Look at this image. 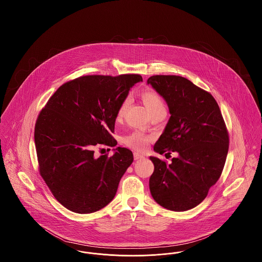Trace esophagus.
Here are the masks:
<instances>
[{
	"label": "esophagus",
	"mask_w": 262,
	"mask_h": 262,
	"mask_svg": "<svg viewBox=\"0 0 262 262\" xmlns=\"http://www.w3.org/2000/svg\"><path fill=\"white\" fill-rule=\"evenodd\" d=\"M144 156L142 155V154H140V153H137V152H135L134 153V158H135V160H138V159H141V158H143Z\"/></svg>",
	"instance_id": "1"
}]
</instances>
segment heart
<instances>
[{
	"label": "heart",
	"instance_id": "1",
	"mask_svg": "<svg viewBox=\"0 0 262 262\" xmlns=\"http://www.w3.org/2000/svg\"><path fill=\"white\" fill-rule=\"evenodd\" d=\"M140 96H141V100H142L143 104L145 105V107L147 108L148 112L150 113V115L153 113L161 111V110H165V104L163 102L162 98L154 90H144ZM128 104H129V98L126 97L122 102V104L118 110V114H117L118 119H121L124 116V113L125 112ZM125 143L129 147L137 150H143L149 142V137L140 132H134L125 137Z\"/></svg>",
	"mask_w": 262,
	"mask_h": 262
}]
</instances>
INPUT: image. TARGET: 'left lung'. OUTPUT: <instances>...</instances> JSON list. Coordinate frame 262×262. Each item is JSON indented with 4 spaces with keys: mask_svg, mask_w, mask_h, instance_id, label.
I'll use <instances>...</instances> for the list:
<instances>
[{
    "mask_svg": "<svg viewBox=\"0 0 262 262\" xmlns=\"http://www.w3.org/2000/svg\"><path fill=\"white\" fill-rule=\"evenodd\" d=\"M147 84L165 99L171 114L154 151L179 154L169 165L150 156V192L164 208L187 211L203 201L222 174L229 149L224 120L211 94L185 77L153 75Z\"/></svg>",
    "mask_w": 262,
    "mask_h": 262,
    "instance_id": "8db88e82",
    "label": "left lung"
}]
</instances>
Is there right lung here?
<instances>
[{"mask_svg": "<svg viewBox=\"0 0 262 262\" xmlns=\"http://www.w3.org/2000/svg\"><path fill=\"white\" fill-rule=\"evenodd\" d=\"M139 75H85L63 83L38 116L34 130L40 174L62 206L88 214L108 205L133 152L117 147L94 156L99 145L116 146L118 110Z\"/></svg>", "mask_w": 262, "mask_h": 262, "instance_id": "add662e5", "label": "right lung"}]
</instances>
